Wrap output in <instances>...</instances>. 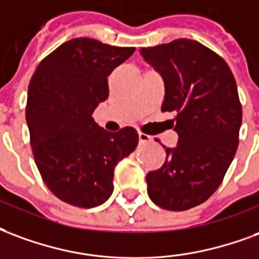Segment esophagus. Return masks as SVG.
Instances as JSON below:
<instances>
[{"label":"esophagus","instance_id":"obj_1","mask_svg":"<svg viewBox=\"0 0 259 259\" xmlns=\"http://www.w3.org/2000/svg\"><path fill=\"white\" fill-rule=\"evenodd\" d=\"M139 140H140V144H147V143H151V140L152 139H151V136L139 132Z\"/></svg>","mask_w":259,"mask_h":259}]
</instances>
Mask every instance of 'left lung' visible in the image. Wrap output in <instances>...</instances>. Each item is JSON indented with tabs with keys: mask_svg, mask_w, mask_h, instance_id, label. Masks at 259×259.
Listing matches in <instances>:
<instances>
[{
	"mask_svg": "<svg viewBox=\"0 0 259 259\" xmlns=\"http://www.w3.org/2000/svg\"><path fill=\"white\" fill-rule=\"evenodd\" d=\"M140 53L164 82L162 111L177 112V147L166 148L163 166L147 174V191L159 207L188 210L217 191L236 154V81L227 61L198 41L180 38Z\"/></svg>",
	"mask_w": 259,
	"mask_h": 259,
	"instance_id": "left-lung-1",
	"label": "left lung"
}]
</instances>
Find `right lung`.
<instances>
[{"instance_id":"1","label":"right lung","mask_w":259,"mask_h":259,"mask_svg":"<svg viewBox=\"0 0 259 259\" xmlns=\"http://www.w3.org/2000/svg\"><path fill=\"white\" fill-rule=\"evenodd\" d=\"M135 51L74 38L32 74L26 107L32 154L44 183L68 204H103L114 191L115 166L139 144L133 127L110 133L92 118L108 97V75Z\"/></svg>"}]
</instances>
